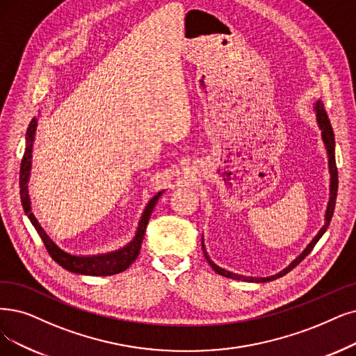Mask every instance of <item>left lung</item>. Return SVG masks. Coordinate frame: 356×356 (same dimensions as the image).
<instances>
[{"instance_id": "left-lung-1", "label": "left lung", "mask_w": 356, "mask_h": 356, "mask_svg": "<svg viewBox=\"0 0 356 356\" xmlns=\"http://www.w3.org/2000/svg\"><path fill=\"white\" fill-rule=\"evenodd\" d=\"M314 111H316V118H317V124L320 127L321 130V138L324 141V146H325V150H327V158H329V172H330V198H329V203H327V210H325V222H324V226L321 227V229L318 231V234L314 236V239L311 241V243L307 245V248L298 255V257L286 267L283 268L282 272H279L277 275H273V276H268V277H251V276H243V275H236V273H232L229 272V270H225L222 267H219L218 264L213 263L210 260V257L207 255V251L204 250V244L202 243V247H203V252H204V257L207 260V263L211 266V268L215 270V272L220 276H225V277H229V279H235V280H244V282H270V280H275L277 277H282L285 276L286 273H289L293 267H296L298 264H300L307 255L312 251V248L316 247V244L318 243V239L323 236V234L325 232L327 227H329L330 225V220H332V216H333V211H334V204H336V197H337V184H339V179H337V168H336V158H334V134H333V129H332V124H330V120L329 117H327V112L324 109V105L321 104V101H317L316 105H314ZM203 239V238H202Z\"/></svg>"}]
</instances>
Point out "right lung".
Wrapping results in <instances>:
<instances>
[{"label": "right lung", "instance_id": "right-lung-1", "mask_svg": "<svg viewBox=\"0 0 356 356\" xmlns=\"http://www.w3.org/2000/svg\"><path fill=\"white\" fill-rule=\"evenodd\" d=\"M36 127H38V120L33 118L29 124L27 133H26V149H24V154L22 159V166H20V198H22V204H23V210L26 213V216L31 219L39 236L42 238V241H44L47 251L49 252L54 261L58 263L63 268L68 270V272H71V273L88 275V276H111V275H117V273L124 272V270L129 268L133 264V261L138 257V252L141 248V243H143L146 226L149 223L150 215H152L156 203H158L159 197L163 194V191H159L154 197L150 198V202L147 203L143 215H141L137 232H136L133 241H130V243L125 247H122L117 251L97 254V255H73L70 252H65L48 236V234L44 231V227L39 225L38 219L32 213L29 191H27V182H29V177H31L32 149H33Z\"/></svg>", "mask_w": 356, "mask_h": 356}]
</instances>
